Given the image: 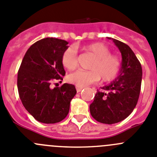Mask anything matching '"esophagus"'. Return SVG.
<instances>
[{"label":"esophagus","instance_id":"1","mask_svg":"<svg viewBox=\"0 0 157 157\" xmlns=\"http://www.w3.org/2000/svg\"><path fill=\"white\" fill-rule=\"evenodd\" d=\"M82 89H83V87H77V92H80V91H82Z\"/></svg>","mask_w":157,"mask_h":157}]
</instances>
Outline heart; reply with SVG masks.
<instances>
[{
	"instance_id": "1",
	"label": "heart",
	"mask_w": 157,
	"mask_h": 157,
	"mask_svg": "<svg viewBox=\"0 0 157 157\" xmlns=\"http://www.w3.org/2000/svg\"><path fill=\"white\" fill-rule=\"evenodd\" d=\"M86 50L92 52L95 60L89 71L78 70L69 74L67 80L77 87H85L98 81L101 77L102 81H110L115 78L121 68V60L116 56L111 55L109 48L101 43H94L87 45ZM62 63L66 70H73L77 67V50L70 47L63 52Z\"/></svg>"
}]
</instances>
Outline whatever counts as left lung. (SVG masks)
Returning <instances> with one entry per match:
<instances>
[{
  "label": "left lung",
  "instance_id": "left-lung-1",
  "mask_svg": "<svg viewBox=\"0 0 157 157\" xmlns=\"http://www.w3.org/2000/svg\"><path fill=\"white\" fill-rule=\"evenodd\" d=\"M113 40L122 56L121 67L115 80L98 91L90 105L94 119L102 124L121 122L132 113L138 102L142 84V69L131 48L116 39Z\"/></svg>",
  "mask_w": 157,
  "mask_h": 157
}]
</instances>
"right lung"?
<instances>
[{
    "mask_svg": "<svg viewBox=\"0 0 157 157\" xmlns=\"http://www.w3.org/2000/svg\"><path fill=\"white\" fill-rule=\"evenodd\" d=\"M68 42L48 37L31 45L18 72L17 86L22 105L34 119L56 124L66 118L70 101L77 94L75 86L64 84L51 88L55 80H63L66 72L62 63Z\"/></svg>",
    "mask_w": 157,
    "mask_h": 157,
    "instance_id": "obj_1",
    "label": "right lung"
}]
</instances>
